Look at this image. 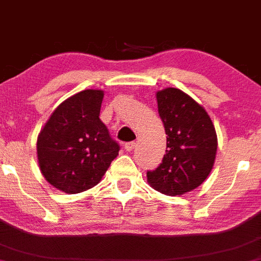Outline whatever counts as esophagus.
<instances>
[{"label": "esophagus", "mask_w": 261, "mask_h": 261, "mask_svg": "<svg viewBox=\"0 0 261 261\" xmlns=\"http://www.w3.org/2000/svg\"><path fill=\"white\" fill-rule=\"evenodd\" d=\"M135 146H136V143H135L134 141H131V142H126V143H125L124 147H125V149H126V151L130 152V151H133V149L135 148Z\"/></svg>", "instance_id": "esophagus-1"}]
</instances>
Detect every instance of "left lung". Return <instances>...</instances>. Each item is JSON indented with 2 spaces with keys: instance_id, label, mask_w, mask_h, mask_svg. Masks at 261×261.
<instances>
[{
  "instance_id": "8db88e82",
  "label": "left lung",
  "mask_w": 261,
  "mask_h": 261,
  "mask_svg": "<svg viewBox=\"0 0 261 261\" xmlns=\"http://www.w3.org/2000/svg\"><path fill=\"white\" fill-rule=\"evenodd\" d=\"M158 113L167 135L162 163L147 181L164 195L187 194L207 178L217 151V135L207 112L178 88L157 92Z\"/></svg>"
}]
</instances>
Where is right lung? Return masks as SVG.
I'll return each mask as SVG.
<instances>
[{"label": "right lung", "instance_id": "obj_1", "mask_svg": "<svg viewBox=\"0 0 261 261\" xmlns=\"http://www.w3.org/2000/svg\"><path fill=\"white\" fill-rule=\"evenodd\" d=\"M104 92L86 89L54 110L37 141L44 178L67 194L88 190L101 180L120 146L99 119Z\"/></svg>", "mask_w": 261, "mask_h": 261}]
</instances>
